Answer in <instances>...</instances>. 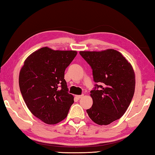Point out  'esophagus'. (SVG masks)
<instances>
[{
  "label": "esophagus",
  "mask_w": 155,
  "mask_h": 155,
  "mask_svg": "<svg viewBox=\"0 0 155 155\" xmlns=\"http://www.w3.org/2000/svg\"><path fill=\"white\" fill-rule=\"evenodd\" d=\"M83 96H84L83 94H82V95H76L75 97H76V98H78V99H80V98H83Z\"/></svg>",
  "instance_id": "obj_1"
}]
</instances>
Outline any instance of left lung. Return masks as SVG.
<instances>
[{
	"label": "left lung",
	"instance_id": "1",
	"mask_svg": "<svg viewBox=\"0 0 155 155\" xmlns=\"http://www.w3.org/2000/svg\"><path fill=\"white\" fill-rule=\"evenodd\" d=\"M92 69L96 87L90 91L93 104L89 117L99 125H108L120 119L134 95L135 76L132 65L120 52L80 51Z\"/></svg>",
	"mask_w": 155,
	"mask_h": 155
}]
</instances>
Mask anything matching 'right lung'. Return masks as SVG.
<instances>
[{"label":"right lung","instance_id":"add662e5","mask_svg":"<svg viewBox=\"0 0 155 155\" xmlns=\"http://www.w3.org/2000/svg\"><path fill=\"white\" fill-rule=\"evenodd\" d=\"M77 54L75 51L43 47L31 54L21 68L19 86L23 99L30 111L46 124L64 120L74 103L64 72Z\"/></svg>","mask_w":155,"mask_h":155}]
</instances>
